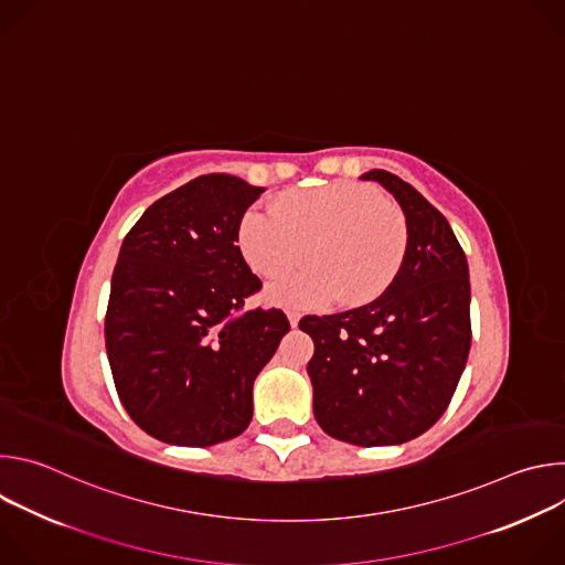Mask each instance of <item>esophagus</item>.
Wrapping results in <instances>:
<instances>
[{
    "label": "esophagus",
    "instance_id": "esophagus-1",
    "mask_svg": "<svg viewBox=\"0 0 565 565\" xmlns=\"http://www.w3.org/2000/svg\"><path fill=\"white\" fill-rule=\"evenodd\" d=\"M288 321H290V327L295 329L299 324V315L297 312H288Z\"/></svg>",
    "mask_w": 565,
    "mask_h": 565
}]
</instances>
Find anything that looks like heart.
<instances>
[{
	"mask_svg": "<svg viewBox=\"0 0 565 565\" xmlns=\"http://www.w3.org/2000/svg\"><path fill=\"white\" fill-rule=\"evenodd\" d=\"M238 250L264 279L310 266L275 281L268 299L297 310H321L342 297L349 306L380 299L397 279L409 250L405 214L355 181L295 190L275 212L250 210L238 225Z\"/></svg>",
	"mask_w": 565,
	"mask_h": 565,
	"instance_id": "b5f03b06",
	"label": "heart"
}]
</instances>
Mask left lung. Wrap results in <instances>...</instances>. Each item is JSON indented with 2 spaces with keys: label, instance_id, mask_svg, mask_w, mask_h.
Here are the masks:
<instances>
[{
  "label": "left lung",
  "instance_id": "1",
  "mask_svg": "<svg viewBox=\"0 0 565 565\" xmlns=\"http://www.w3.org/2000/svg\"><path fill=\"white\" fill-rule=\"evenodd\" d=\"M405 212L409 250L395 284L375 301L306 315L312 412L329 436L399 445L425 434L449 407L471 347L469 268L447 218L409 183L371 170Z\"/></svg>",
  "mask_w": 565,
  "mask_h": 565
}]
</instances>
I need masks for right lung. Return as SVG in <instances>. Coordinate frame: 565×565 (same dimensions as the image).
<instances>
[{"label": "right lung", "instance_id": "1", "mask_svg": "<svg viewBox=\"0 0 565 565\" xmlns=\"http://www.w3.org/2000/svg\"><path fill=\"white\" fill-rule=\"evenodd\" d=\"M264 188L207 174L158 199L127 232L111 277L105 344L129 418L156 440L210 447L244 434L253 384L290 331L236 246Z\"/></svg>", "mask_w": 565, "mask_h": 565}]
</instances>
